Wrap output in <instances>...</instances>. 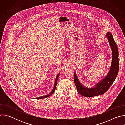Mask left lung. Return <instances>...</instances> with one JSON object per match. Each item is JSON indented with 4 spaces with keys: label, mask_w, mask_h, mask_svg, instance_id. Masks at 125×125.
<instances>
[{
    "label": "left lung",
    "mask_w": 125,
    "mask_h": 125,
    "mask_svg": "<svg viewBox=\"0 0 125 125\" xmlns=\"http://www.w3.org/2000/svg\"><path fill=\"white\" fill-rule=\"evenodd\" d=\"M106 37L108 39V42L111 48L112 60L110 70L105 78L92 88H88L83 86L80 83L77 75L75 72L74 73V80L77 91L83 96H96L104 94L108 91L117 76L119 68L118 47L111 33L107 32Z\"/></svg>",
    "instance_id": "obj_1"
}]
</instances>
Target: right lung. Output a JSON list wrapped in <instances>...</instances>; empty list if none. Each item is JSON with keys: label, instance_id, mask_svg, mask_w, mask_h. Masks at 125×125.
Listing matches in <instances>:
<instances>
[{"label": "right lung", "instance_id": "obj_1", "mask_svg": "<svg viewBox=\"0 0 125 125\" xmlns=\"http://www.w3.org/2000/svg\"><path fill=\"white\" fill-rule=\"evenodd\" d=\"M59 75H60V73H59V74L57 75V76H56V79H55V83H54V87H53V89H52V91L50 93H49V94H47V95H44V96H41V97H35V98H35V99H42V98H47V97L50 96L51 94H52L53 93H54V91H55V88H56V85H57L58 78V77L59 76ZM10 80H11V79H10Z\"/></svg>", "mask_w": 125, "mask_h": 125}]
</instances>
